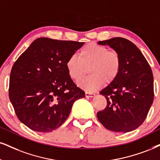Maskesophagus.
Returning a JSON list of instances; mask_svg holds the SVG:
<instances>
[{
  "instance_id": "obj_1",
  "label": "esophagus",
  "mask_w": 160,
  "mask_h": 160,
  "mask_svg": "<svg viewBox=\"0 0 160 160\" xmlns=\"http://www.w3.org/2000/svg\"><path fill=\"white\" fill-rule=\"evenodd\" d=\"M85 96L86 97H94L95 96V94L92 93V92H85Z\"/></svg>"
}]
</instances>
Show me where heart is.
I'll return each mask as SVG.
<instances>
[{
	"label": "heart",
	"mask_w": 160,
	"mask_h": 160,
	"mask_svg": "<svg viewBox=\"0 0 160 160\" xmlns=\"http://www.w3.org/2000/svg\"><path fill=\"white\" fill-rule=\"evenodd\" d=\"M66 68L69 76L76 82L85 75L89 68L90 76L78 84L87 91H95L104 83L108 85L117 78L122 68L121 56L107 47L89 43L79 51V57L74 54L69 57Z\"/></svg>",
	"instance_id": "b5f03b06"
}]
</instances>
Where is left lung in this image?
<instances>
[{
	"instance_id": "1",
	"label": "left lung",
	"mask_w": 160,
	"mask_h": 160,
	"mask_svg": "<svg viewBox=\"0 0 160 160\" xmlns=\"http://www.w3.org/2000/svg\"><path fill=\"white\" fill-rule=\"evenodd\" d=\"M120 54L119 76L100 92L107 99L97 118L102 125L114 132L127 133L139 128L146 119L153 102V76L151 67L137 47L120 37L98 41Z\"/></svg>"
}]
</instances>
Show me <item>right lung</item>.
I'll return each mask as SVG.
<instances>
[{"instance_id": "1", "label": "right lung", "mask_w": 160, "mask_h": 160, "mask_svg": "<svg viewBox=\"0 0 160 160\" xmlns=\"http://www.w3.org/2000/svg\"><path fill=\"white\" fill-rule=\"evenodd\" d=\"M83 44L39 38L14 63L9 99L17 117L31 130L50 132L60 127L74 102L85 96L66 68L69 57Z\"/></svg>"}]
</instances>
